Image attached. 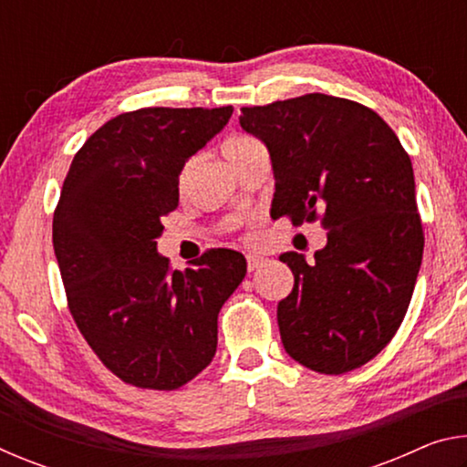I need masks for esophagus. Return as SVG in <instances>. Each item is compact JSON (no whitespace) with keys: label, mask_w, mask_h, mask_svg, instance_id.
Here are the masks:
<instances>
[{"label":"esophagus","mask_w":467,"mask_h":467,"mask_svg":"<svg viewBox=\"0 0 467 467\" xmlns=\"http://www.w3.org/2000/svg\"><path fill=\"white\" fill-rule=\"evenodd\" d=\"M264 264H265V257H262V255H247V270L249 272L259 270V267H262Z\"/></svg>","instance_id":"34e87169"}]
</instances>
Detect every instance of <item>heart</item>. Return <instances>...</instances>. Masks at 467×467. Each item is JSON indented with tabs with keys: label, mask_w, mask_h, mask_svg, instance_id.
<instances>
[{
	"label": "heart",
	"mask_w": 467,
	"mask_h": 467,
	"mask_svg": "<svg viewBox=\"0 0 467 467\" xmlns=\"http://www.w3.org/2000/svg\"><path fill=\"white\" fill-rule=\"evenodd\" d=\"M255 144H259V141H257L255 138H249V136H234V138H228V140L224 141L223 150H224V156L228 158V161H233V158H234L236 154H241L243 150H247V148L255 146ZM189 171H192V162H187L183 172H181V183H185Z\"/></svg>",
	"instance_id": "1"
}]
</instances>
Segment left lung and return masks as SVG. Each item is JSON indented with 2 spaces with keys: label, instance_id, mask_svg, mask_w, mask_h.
Instances as JSON below:
<instances>
[{
  "label": "left lung",
  "instance_id": "obj_1",
  "mask_svg": "<svg viewBox=\"0 0 467 467\" xmlns=\"http://www.w3.org/2000/svg\"><path fill=\"white\" fill-rule=\"evenodd\" d=\"M241 128L272 158L278 216L317 220L315 262L288 251L295 288L278 303L284 350L323 375L375 358L404 321L422 262L412 161L373 109L305 94L243 107Z\"/></svg>",
  "mask_w": 467,
  "mask_h": 467
}]
</instances>
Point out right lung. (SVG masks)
Returning <instances> with one entry per match:
<instances>
[{
	"mask_svg": "<svg viewBox=\"0 0 467 467\" xmlns=\"http://www.w3.org/2000/svg\"><path fill=\"white\" fill-rule=\"evenodd\" d=\"M233 107H150L117 115L78 150L53 214L69 313L121 381L171 391L210 365L218 313L247 274L239 251L212 249L171 272L156 249L179 205L185 162Z\"/></svg>",
	"mask_w": 467,
	"mask_h": 467,
	"instance_id": "right-lung-1",
	"label": "right lung"
}]
</instances>
